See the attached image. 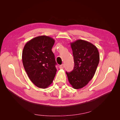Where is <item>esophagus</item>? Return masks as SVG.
<instances>
[{
  "instance_id": "esophagus-1",
  "label": "esophagus",
  "mask_w": 120,
  "mask_h": 120,
  "mask_svg": "<svg viewBox=\"0 0 120 120\" xmlns=\"http://www.w3.org/2000/svg\"><path fill=\"white\" fill-rule=\"evenodd\" d=\"M60 69H63L64 68V65L63 64L60 65Z\"/></svg>"
}]
</instances>
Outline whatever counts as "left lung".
<instances>
[{"label":"left lung","mask_w":120,"mask_h":120,"mask_svg":"<svg viewBox=\"0 0 120 120\" xmlns=\"http://www.w3.org/2000/svg\"><path fill=\"white\" fill-rule=\"evenodd\" d=\"M71 45L75 66L73 70L66 74L72 88L79 89L88 84L95 75L100 54L96 46L84 40H77Z\"/></svg>","instance_id":"obj_1"}]
</instances>
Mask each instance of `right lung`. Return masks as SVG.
<instances>
[{
	"instance_id": "1",
	"label": "right lung",
	"mask_w": 120,
	"mask_h": 120,
	"mask_svg": "<svg viewBox=\"0 0 120 120\" xmlns=\"http://www.w3.org/2000/svg\"><path fill=\"white\" fill-rule=\"evenodd\" d=\"M54 39L41 35L31 39L24 45L22 54L24 68L34 84L45 89L52 82L56 63L52 49Z\"/></svg>"
}]
</instances>
